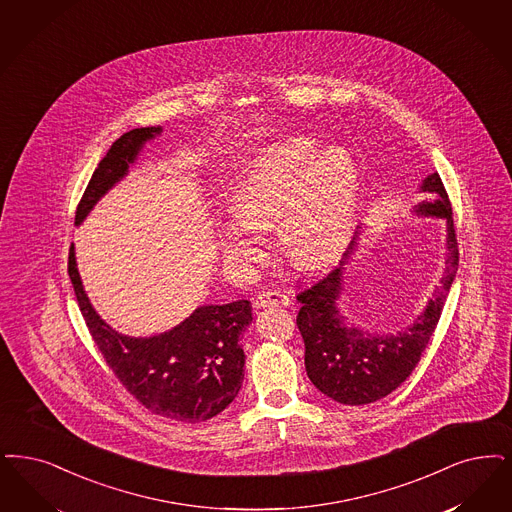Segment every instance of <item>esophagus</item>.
<instances>
[{
    "instance_id": "34e87169",
    "label": "esophagus",
    "mask_w": 512,
    "mask_h": 512,
    "mask_svg": "<svg viewBox=\"0 0 512 512\" xmlns=\"http://www.w3.org/2000/svg\"><path fill=\"white\" fill-rule=\"evenodd\" d=\"M257 307H287L289 295L282 289H266L257 295Z\"/></svg>"
}]
</instances>
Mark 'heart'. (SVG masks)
Listing matches in <instances>:
<instances>
[{"label":"heart","mask_w":512,"mask_h":512,"mask_svg":"<svg viewBox=\"0 0 512 512\" xmlns=\"http://www.w3.org/2000/svg\"><path fill=\"white\" fill-rule=\"evenodd\" d=\"M318 151L308 137H289L263 148L234 190V221L221 230L226 255L242 265L263 261L253 230L274 228L287 261L312 270L337 257L347 238L356 200V171L343 148Z\"/></svg>","instance_id":"1"}]
</instances>
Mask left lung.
<instances>
[{"mask_svg": "<svg viewBox=\"0 0 512 512\" xmlns=\"http://www.w3.org/2000/svg\"><path fill=\"white\" fill-rule=\"evenodd\" d=\"M421 190L432 194L434 200L423 202L417 211L434 217H446L448 221V261L442 286L411 328L398 335L373 337L343 324L337 310V299L343 287L341 274L348 253H345L341 265L335 266L318 282L297 293V301L301 303L297 326L305 341L308 379L316 389L322 390L339 404L364 406L398 389L419 364L438 326L459 266V244L453 225L450 196L440 175H429Z\"/></svg>", "mask_w": 512, "mask_h": 512, "instance_id": "1", "label": "left lung"}]
</instances>
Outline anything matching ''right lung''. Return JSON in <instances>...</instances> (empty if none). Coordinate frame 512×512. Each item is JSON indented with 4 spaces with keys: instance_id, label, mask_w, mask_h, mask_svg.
Masks as SVG:
<instances>
[{
    "instance_id": "1",
    "label": "right lung",
    "mask_w": 512,
    "mask_h": 512,
    "mask_svg": "<svg viewBox=\"0 0 512 512\" xmlns=\"http://www.w3.org/2000/svg\"><path fill=\"white\" fill-rule=\"evenodd\" d=\"M154 133H160V127L133 129L110 146L76 207V223L122 179L127 165ZM68 274L104 362L123 389L148 411L175 421L200 423L221 413L236 398L244 381L246 354L240 337L251 322L249 301L196 308L181 326L167 333L131 339L106 326L91 307L76 268L74 247L68 255Z\"/></svg>"
}]
</instances>
